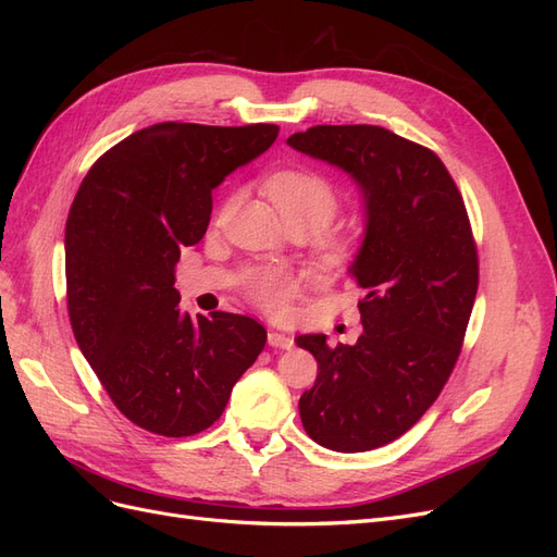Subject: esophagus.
Returning <instances> with one entry per match:
<instances>
[{
    "mask_svg": "<svg viewBox=\"0 0 557 557\" xmlns=\"http://www.w3.org/2000/svg\"><path fill=\"white\" fill-rule=\"evenodd\" d=\"M267 342L272 348H281V350H290L295 346V339L290 334H283V332H276V330L267 334Z\"/></svg>",
    "mask_w": 557,
    "mask_h": 557,
    "instance_id": "obj_1",
    "label": "esophagus"
}]
</instances>
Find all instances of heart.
<instances>
[{
  "instance_id": "obj_1",
  "label": "heart",
  "mask_w": 557,
  "mask_h": 557,
  "mask_svg": "<svg viewBox=\"0 0 557 557\" xmlns=\"http://www.w3.org/2000/svg\"><path fill=\"white\" fill-rule=\"evenodd\" d=\"M285 223L305 225L311 234L323 232L339 211V195L334 185L309 170L278 172L267 183ZM297 293V281L281 267H267L248 278V295L264 311H283Z\"/></svg>"
}]
</instances>
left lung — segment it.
Instances as JSON below:
<instances>
[{"label": "left lung", "instance_id": "8db88e82", "mask_svg": "<svg viewBox=\"0 0 557 557\" xmlns=\"http://www.w3.org/2000/svg\"><path fill=\"white\" fill-rule=\"evenodd\" d=\"M288 146L356 181L364 234L348 276L364 290L358 342L301 334L318 362L299 397L307 434L339 453L395 442L440 397L479 288L460 190L430 148L379 125H315Z\"/></svg>", "mask_w": 557, "mask_h": 557}]
</instances>
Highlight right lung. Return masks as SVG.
<instances>
[{
	"label": "right lung",
	"instance_id": "right-lung-1",
	"mask_svg": "<svg viewBox=\"0 0 557 557\" xmlns=\"http://www.w3.org/2000/svg\"><path fill=\"white\" fill-rule=\"evenodd\" d=\"M276 125L160 123L129 134L83 178L64 230L66 307L78 348L134 425L190 436L223 416L267 330L248 315L190 318L176 262L209 227L211 193L260 158Z\"/></svg>",
	"mask_w": 557,
	"mask_h": 557
}]
</instances>
